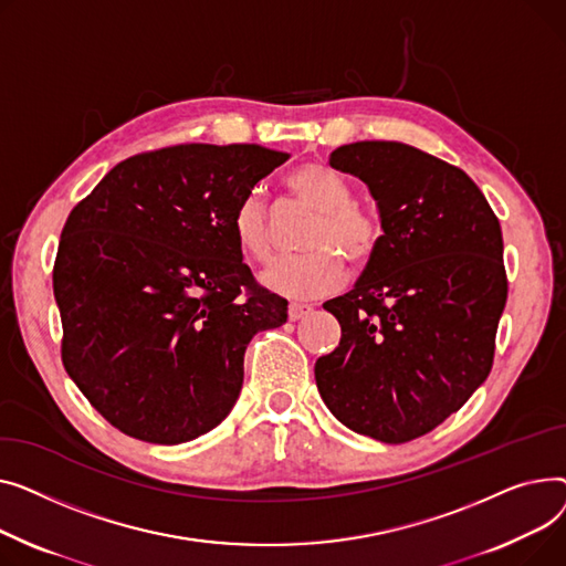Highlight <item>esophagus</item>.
Masks as SVG:
<instances>
[{
	"instance_id": "esophagus-1",
	"label": "esophagus",
	"mask_w": 566,
	"mask_h": 566,
	"mask_svg": "<svg viewBox=\"0 0 566 566\" xmlns=\"http://www.w3.org/2000/svg\"><path fill=\"white\" fill-rule=\"evenodd\" d=\"M313 311V306L311 304H298V302H292L290 306H287V317L292 319V322H296V319H302L304 315H308Z\"/></svg>"
}]
</instances>
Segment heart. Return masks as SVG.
<instances>
[{
    "mask_svg": "<svg viewBox=\"0 0 566 566\" xmlns=\"http://www.w3.org/2000/svg\"><path fill=\"white\" fill-rule=\"evenodd\" d=\"M285 182L298 203L317 212V221L304 240L308 253L274 262L262 274V283L290 298H317L336 292L345 281L340 255L352 262L368 260L379 247V223L354 203L352 185L326 164H302ZM232 235L251 260L268 262L274 255L276 228L262 196L249 193L238 206L232 214Z\"/></svg>",
    "mask_w": 566,
    "mask_h": 566,
    "instance_id": "heart-1",
    "label": "heart"
}]
</instances>
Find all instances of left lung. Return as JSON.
<instances>
[{"instance_id":"left-lung-1","label":"left lung","mask_w":566,"mask_h":566,"mask_svg":"<svg viewBox=\"0 0 566 566\" xmlns=\"http://www.w3.org/2000/svg\"><path fill=\"white\" fill-rule=\"evenodd\" d=\"M328 164L368 185L384 235L354 290L324 304L343 336L315 363L317 390L356 434L407 443L491 373L507 302L501 223L467 174L413 146L356 142Z\"/></svg>"}]
</instances>
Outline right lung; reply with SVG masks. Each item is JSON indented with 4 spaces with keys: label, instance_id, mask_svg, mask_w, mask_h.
<instances>
[{
    "label": "right lung",
    "instance_id": "add662e5",
    "mask_svg": "<svg viewBox=\"0 0 566 566\" xmlns=\"http://www.w3.org/2000/svg\"><path fill=\"white\" fill-rule=\"evenodd\" d=\"M290 155L182 144L135 155L63 226L54 260L63 368L123 434L178 446L235 407L244 352L287 319L255 283L232 214Z\"/></svg>",
    "mask_w": 566,
    "mask_h": 566
}]
</instances>
